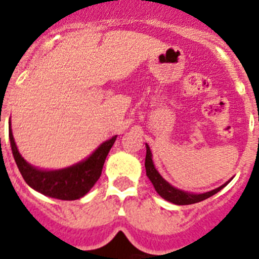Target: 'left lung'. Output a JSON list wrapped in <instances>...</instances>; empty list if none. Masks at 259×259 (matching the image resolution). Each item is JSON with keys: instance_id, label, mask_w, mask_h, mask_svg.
Segmentation results:
<instances>
[{"instance_id": "left-lung-1", "label": "left lung", "mask_w": 259, "mask_h": 259, "mask_svg": "<svg viewBox=\"0 0 259 259\" xmlns=\"http://www.w3.org/2000/svg\"><path fill=\"white\" fill-rule=\"evenodd\" d=\"M145 145H146V157H145L146 176L149 178L152 184L154 185L157 193L159 194L162 198H164L166 201H170V202L175 203V205H191V203H196V202H200V201L206 200V198L214 196L215 193H218L221 189H223L224 187L230 183V180H228L227 183H224L223 185H221L219 188L212 189V191L206 192V193H200V194L188 193V192H184L182 191V189L175 188V187H172L170 183H167L166 180L159 175V172L155 170L149 145H148V144H145Z\"/></svg>"}]
</instances>
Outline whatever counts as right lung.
<instances>
[{
    "mask_svg": "<svg viewBox=\"0 0 259 259\" xmlns=\"http://www.w3.org/2000/svg\"><path fill=\"white\" fill-rule=\"evenodd\" d=\"M11 150L14 159L27 184L40 193L58 200L72 201L83 197L91 191L102 172L105 159L109 154L111 146L116 140V136L105 141L87 159L74 166L61 168V170H40L36 168L18 152L17 144L14 140L11 127L9 130Z\"/></svg>",
    "mask_w": 259,
    "mask_h": 259,
    "instance_id": "right-lung-1",
    "label": "right lung"
}]
</instances>
